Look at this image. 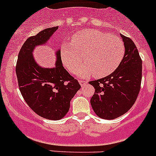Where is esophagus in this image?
Wrapping results in <instances>:
<instances>
[{"label": "esophagus", "instance_id": "obj_1", "mask_svg": "<svg viewBox=\"0 0 156 156\" xmlns=\"http://www.w3.org/2000/svg\"><path fill=\"white\" fill-rule=\"evenodd\" d=\"M80 84L81 85V87H85L87 84V81L85 80H79Z\"/></svg>", "mask_w": 156, "mask_h": 156}]
</instances>
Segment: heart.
<instances>
[{"label":"heart","instance_id":"heart-1","mask_svg":"<svg viewBox=\"0 0 156 156\" xmlns=\"http://www.w3.org/2000/svg\"><path fill=\"white\" fill-rule=\"evenodd\" d=\"M124 43L120 38L95 30L78 31L72 36L71 42H64L61 48L63 65L70 73L79 72L81 77L94 74L101 78L112 73L125 56Z\"/></svg>","mask_w":156,"mask_h":156}]
</instances>
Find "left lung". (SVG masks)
<instances>
[{
	"mask_svg": "<svg viewBox=\"0 0 156 156\" xmlns=\"http://www.w3.org/2000/svg\"><path fill=\"white\" fill-rule=\"evenodd\" d=\"M125 56L115 71L102 79L90 81L95 91L90 104L96 115L113 119L127 112L137 98L142 79V60L130 38L120 34Z\"/></svg>",
	"mask_w": 156,
	"mask_h": 156,
	"instance_id": "left-lung-1",
	"label": "left lung"
}]
</instances>
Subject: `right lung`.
I'll use <instances>...</instances> for the list:
<instances>
[{"instance_id": "add662e5", "label": "right lung", "mask_w": 156, "mask_h": 156, "mask_svg": "<svg viewBox=\"0 0 156 156\" xmlns=\"http://www.w3.org/2000/svg\"><path fill=\"white\" fill-rule=\"evenodd\" d=\"M58 28L45 29L29 37L19 51L16 66L19 90L25 101L37 115L51 120L61 119L67 114L70 101L81 87L63 67L60 51L56 52L55 68H41L34 61L35 47L47 43Z\"/></svg>"}]
</instances>
